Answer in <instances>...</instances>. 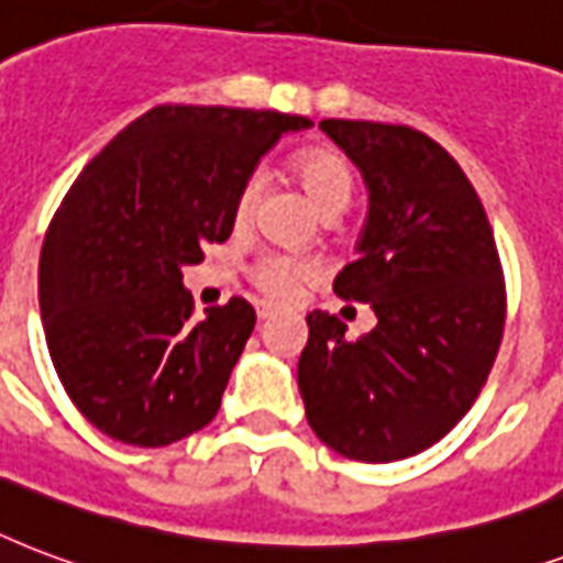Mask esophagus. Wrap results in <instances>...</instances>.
Segmentation results:
<instances>
[{
  "instance_id": "34e87169",
  "label": "esophagus",
  "mask_w": 563,
  "mask_h": 563,
  "mask_svg": "<svg viewBox=\"0 0 563 563\" xmlns=\"http://www.w3.org/2000/svg\"><path fill=\"white\" fill-rule=\"evenodd\" d=\"M269 317H273V308H269V305H261L258 320H269Z\"/></svg>"
}]
</instances>
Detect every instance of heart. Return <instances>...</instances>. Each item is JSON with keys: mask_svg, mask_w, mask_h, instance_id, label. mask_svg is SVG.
Masks as SVG:
<instances>
[{"mask_svg": "<svg viewBox=\"0 0 563 563\" xmlns=\"http://www.w3.org/2000/svg\"><path fill=\"white\" fill-rule=\"evenodd\" d=\"M294 173L299 178V185L308 194L317 208L325 217L329 213H341L352 199V178L350 164L343 161V155L331 150H311L299 155L294 164ZM261 199V176L252 173L241 185L238 196H234V222L252 220L255 205ZM252 285L258 287L261 294L276 299V302H290L299 296L305 285H311L313 278L320 276V264L313 258H299V255H285V252H264L255 264H252Z\"/></svg>", "mask_w": 563, "mask_h": 563, "instance_id": "obj_1", "label": "heart"}]
</instances>
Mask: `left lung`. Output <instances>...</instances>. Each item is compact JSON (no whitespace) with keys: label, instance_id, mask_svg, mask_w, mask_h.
<instances>
[{"label":"left lung","instance_id":"obj_1","mask_svg":"<svg viewBox=\"0 0 563 563\" xmlns=\"http://www.w3.org/2000/svg\"><path fill=\"white\" fill-rule=\"evenodd\" d=\"M361 169L369 211L334 294L369 302L376 329L350 341L308 313L299 394L313 434L352 461L387 464L438 443L476 402L505 329L494 229L459 161L411 125L322 120Z\"/></svg>","mask_w":563,"mask_h":563}]
</instances>
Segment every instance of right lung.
I'll return each instance as SVG.
<instances>
[{
  "label": "right lung",
  "mask_w": 563,
  "mask_h": 563,
  "mask_svg": "<svg viewBox=\"0 0 563 563\" xmlns=\"http://www.w3.org/2000/svg\"><path fill=\"white\" fill-rule=\"evenodd\" d=\"M308 117L158 104L96 155L43 241L37 296L60 385L108 438L169 446L217 417L255 329L241 296L205 308L181 267L229 241L234 196Z\"/></svg>",
  "instance_id": "add662e5"
}]
</instances>
